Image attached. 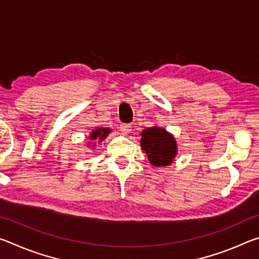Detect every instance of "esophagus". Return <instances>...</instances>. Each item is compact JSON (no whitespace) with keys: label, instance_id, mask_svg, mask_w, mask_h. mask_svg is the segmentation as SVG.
Here are the masks:
<instances>
[{"label":"esophagus","instance_id":"obj_1","mask_svg":"<svg viewBox=\"0 0 259 259\" xmlns=\"http://www.w3.org/2000/svg\"><path fill=\"white\" fill-rule=\"evenodd\" d=\"M120 130H121V133L123 134V135H128L130 131H131V125L130 124H120Z\"/></svg>","mask_w":259,"mask_h":259}]
</instances>
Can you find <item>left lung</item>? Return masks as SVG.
Masks as SVG:
<instances>
[{
	"mask_svg": "<svg viewBox=\"0 0 259 259\" xmlns=\"http://www.w3.org/2000/svg\"><path fill=\"white\" fill-rule=\"evenodd\" d=\"M140 135V145L151 164L164 166L172 163L177 155V144L171 134L159 126H152L143 130Z\"/></svg>",
	"mask_w": 259,
	"mask_h": 259,
	"instance_id": "8db88e82",
	"label": "left lung"
}]
</instances>
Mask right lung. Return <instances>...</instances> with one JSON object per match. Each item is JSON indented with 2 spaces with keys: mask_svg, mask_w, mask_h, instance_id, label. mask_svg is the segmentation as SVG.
Returning a JSON list of instances; mask_svg holds the SVG:
<instances>
[{
  "mask_svg": "<svg viewBox=\"0 0 259 259\" xmlns=\"http://www.w3.org/2000/svg\"><path fill=\"white\" fill-rule=\"evenodd\" d=\"M111 133V129L109 128H97L95 129L90 135L91 140H99V142H103V140L107 137V135Z\"/></svg>",
  "mask_w": 259,
  "mask_h": 259,
  "instance_id": "add662e5",
  "label": "right lung"
}]
</instances>
